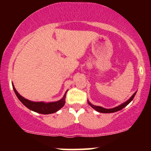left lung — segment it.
Wrapping results in <instances>:
<instances>
[{"mask_svg":"<svg viewBox=\"0 0 151 151\" xmlns=\"http://www.w3.org/2000/svg\"><path fill=\"white\" fill-rule=\"evenodd\" d=\"M137 92V91L135 92L131 96V97L129 99V100H127L126 102H124V104H122L118 106L115 107V108H113V109H105V108H103V107L101 106H95V105H93L92 104H91L90 102L88 101V104L91 106V107H92L93 109H94L95 110L97 111L98 112H100V113H104V114H107V113H114V112H116L118 111H120L122 109H124V107H126V106H127L131 102L132 100L133 99V98H134L135 95H136V93Z\"/></svg>","mask_w":151,"mask_h":151,"instance_id":"left-lung-1","label":"left lung"}]
</instances>
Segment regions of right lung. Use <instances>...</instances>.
I'll list each match as a JSON object with an SVG mask.
<instances>
[{
  "label": "right lung",
  "mask_w": 151,
  "mask_h": 151,
  "mask_svg": "<svg viewBox=\"0 0 151 151\" xmlns=\"http://www.w3.org/2000/svg\"><path fill=\"white\" fill-rule=\"evenodd\" d=\"M13 90H14L15 94H16L17 97L18 99L22 102V104L25 105L27 109L33 111L37 113L42 114H53L55 112H57L58 111L60 110V109L64 106L65 104V98H66V93H67V91H66L64 96L61 99L59 100L58 101H54V102H49V103H45V102H35L27 100L22 97L21 95H20L17 90L15 89L13 84Z\"/></svg>",
  "instance_id": "add662e5"
}]
</instances>
